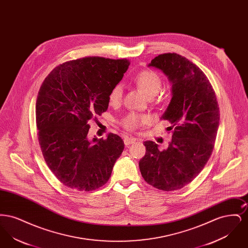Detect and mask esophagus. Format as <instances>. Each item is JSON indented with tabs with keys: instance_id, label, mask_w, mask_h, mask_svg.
<instances>
[{
	"instance_id": "1",
	"label": "esophagus",
	"mask_w": 248,
	"mask_h": 248,
	"mask_svg": "<svg viewBox=\"0 0 248 248\" xmlns=\"http://www.w3.org/2000/svg\"><path fill=\"white\" fill-rule=\"evenodd\" d=\"M137 141V139L136 138H133V137H124V144L126 145V146H128V145H131V144H133V143H135V142Z\"/></svg>"
}]
</instances>
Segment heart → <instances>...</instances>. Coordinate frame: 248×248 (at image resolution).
Instances as JSON below:
<instances>
[{
  "mask_svg": "<svg viewBox=\"0 0 248 248\" xmlns=\"http://www.w3.org/2000/svg\"><path fill=\"white\" fill-rule=\"evenodd\" d=\"M135 83L147 94L150 98H153L159 94L163 86L162 77L152 70L142 71L136 75L134 78ZM124 94V88L122 83L115 84L109 94H108V102L110 105H118L122 101ZM150 122V118L147 115H142L136 112H130L121 120V124L127 130H136L140 127L142 124Z\"/></svg>",
  "mask_w": 248,
  "mask_h": 248,
  "instance_id": "1",
  "label": "heart"
}]
</instances>
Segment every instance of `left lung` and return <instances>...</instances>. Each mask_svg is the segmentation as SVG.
Segmentation results:
<instances>
[{
	"label": "left lung",
	"instance_id": "8db88e82",
	"mask_svg": "<svg viewBox=\"0 0 248 248\" xmlns=\"http://www.w3.org/2000/svg\"><path fill=\"white\" fill-rule=\"evenodd\" d=\"M163 71L172 83V98L163 114L173 129L164 151L145 141L146 154L140 161L145 181L165 191L188 185L212 154L219 125V108L212 85L200 69L176 53L162 54L149 64Z\"/></svg>",
	"mask_w": 248,
	"mask_h": 248
}]
</instances>
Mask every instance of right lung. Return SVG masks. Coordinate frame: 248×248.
<instances>
[{"label":"right lung","instance_id":"right-lung-1","mask_svg":"<svg viewBox=\"0 0 248 248\" xmlns=\"http://www.w3.org/2000/svg\"><path fill=\"white\" fill-rule=\"evenodd\" d=\"M127 59L88 57L56 67L42 83L36 101L38 140L45 161L61 183L90 191L105 185L124 151V140L88 138V122L108 107V94L120 83Z\"/></svg>","mask_w":248,"mask_h":248}]
</instances>
